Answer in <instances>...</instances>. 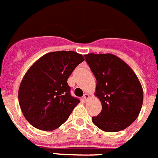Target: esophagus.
Segmentation results:
<instances>
[{
  "mask_svg": "<svg viewBox=\"0 0 158 158\" xmlns=\"http://www.w3.org/2000/svg\"><path fill=\"white\" fill-rule=\"evenodd\" d=\"M89 98V95L88 94H85L84 96H83V98H84L85 101H86V100L88 99Z\"/></svg>",
  "mask_w": 158,
  "mask_h": 158,
  "instance_id": "1",
  "label": "esophagus"
}]
</instances>
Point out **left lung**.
Wrapping results in <instances>:
<instances>
[{
  "mask_svg": "<svg viewBox=\"0 0 158 158\" xmlns=\"http://www.w3.org/2000/svg\"><path fill=\"white\" fill-rule=\"evenodd\" d=\"M97 80L96 96L102 102L92 121L106 132L126 129L137 119L143 103V89L131 68L115 55H85Z\"/></svg>",
  "mask_w": 158,
  "mask_h": 158,
  "instance_id": "1",
  "label": "left lung"
}]
</instances>
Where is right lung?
<instances>
[{"mask_svg": "<svg viewBox=\"0 0 158 158\" xmlns=\"http://www.w3.org/2000/svg\"><path fill=\"white\" fill-rule=\"evenodd\" d=\"M73 51L48 52L27 71L20 85L19 104L25 119L40 130H53L65 122L80 102L67 83L74 69L84 61Z\"/></svg>", "mask_w": 158, "mask_h": 158, "instance_id": "right-lung-1", "label": "right lung"}]
</instances>
